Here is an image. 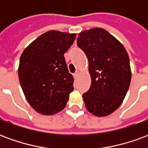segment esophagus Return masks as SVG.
<instances>
[{
	"label": "esophagus",
	"mask_w": 148,
	"mask_h": 148,
	"mask_svg": "<svg viewBox=\"0 0 148 148\" xmlns=\"http://www.w3.org/2000/svg\"><path fill=\"white\" fill-rule=\"evenodd\" d=\"M79 75V71H76L75 73H74V74H73V76H74V78H76V77H77V76Z\"/></svg>",
	"instance_id": "obj_1"
}]
</instances>
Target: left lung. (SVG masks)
Returning a JSON list of instances; mask_svg holds the SVG:
<instances>
[{
    "mask_svg": "<svg viewBox=\"0 0 148 148\" xmlns=\"http://www.w3.org/2000/svg\"><path fill=\"white\" fill-rule=\"evenodd\" d=\"M77 45L86 55L91 77L90 90L82 95L85 106L98 117L120 107L132 78L129 57L123 44L106 29L81 32Z\"/></svg>",
    "mask_w": 148,
    "mask_h": 148,
    "instance_id": "1",
    "label": "left lung"
}]
</instances>
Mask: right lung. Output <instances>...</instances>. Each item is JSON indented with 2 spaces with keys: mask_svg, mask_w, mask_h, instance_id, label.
Returning a JSON list of instances; mask_svg holds the SVG:
<instances>
[{
  "mask_svg": "<svg viewBox=\"0 0 148 148\" xmlns=\"http://www.w3.org/2000/svg\"><path fill=\"white\" fill-rule=\"evenodd\" d=\"M75 33L49 31L24 49L18 75L24 96L40 114L54 115L64 109L74 90V78L64 58Z\"/></svg>",
  "mask_w": 148,
  "mask_h": 148,
  "instance_id": "add662e5",
  "label": "right lung"
}]
</instances>
